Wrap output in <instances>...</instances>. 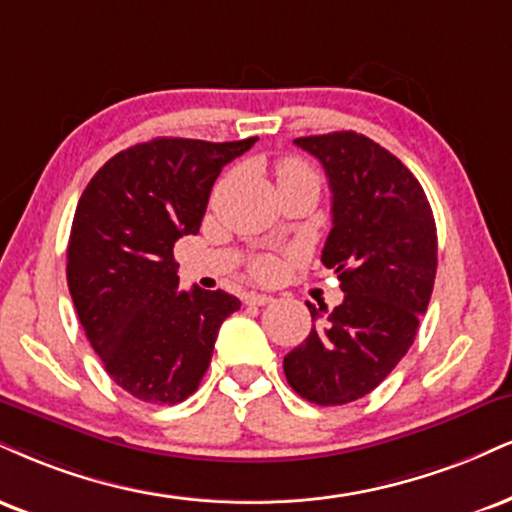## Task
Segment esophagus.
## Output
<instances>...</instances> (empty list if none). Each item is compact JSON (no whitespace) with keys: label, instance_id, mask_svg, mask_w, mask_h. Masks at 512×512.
Masks as SVG:
<instances>
[{"label":"esophagus","instance_id":"1","mask_svg":"<svg viewBox=\"0 0 512 512\" xmlns=\"http://www.w3.org/2000/svg\"><path fill=\"white\" fill-rule=\"evenodd\" d=\"M245 305H269L272 303V295L267 293H245Z\"/></svg>","mask_w":512,"mask_h":512}]
</instances>
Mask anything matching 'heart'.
I'll list each match as a JSON object with an SVG mask.
<instances>
[{
	"label": "heart",
	"mask_w": 512,
	"mask_h": 512,
	"mask_svg": "<svg viewBox=\"0 0 512 512\" xmlns=\"http://www.w3.org/2000/svg\"><path fill=\"white\" fill-rule=\"evenodd\" d=\"M298 174H310V169H307L305 164L295 162V159H286V162L276 169V181H281V178H286V176H298ZM281 269H283V262L274 255L257 257L255 264H252V274H255L260 281L279 279Z\"/></svg>",
	"instance_id": "heart-1"
}]
</instances>
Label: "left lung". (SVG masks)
I'll use <instances>...</instances> for the list:
<instances>
[{"instance_id": "obj_1", "label": "left lung", "mask_w": 512, "mask_h": 512, "mask_svg": "<svg viewBox=\"0 0 512 512\" xmlns=\"http://www.w3.org/2000/svg\"><path fill=\"white\" fill-rule=\"evenodd\" d=\"M295 145L317 157L329 178L322 262L346 295L283 357V372L310 403H353L377 389L415 341L436 279L434 214L408 166L367 135H307ZM307 307L317 322L324 305Z\"/></svg>"}]
</instances>
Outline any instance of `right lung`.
I'll use <instances>...</instances> for the list:
<instances>
[{
  "label": "right lung",
  "mask_w": 512,
  "mask_h": 512,
  "mask_svg": "<svg viewBox=\"0 0 512 512\" xmlns=\"http://www.w3.org/2000/svg\"><path fill=\"white\" fill-rule=\"evenodd\" d=\"M257 138H155L119 152L90 178L73 217L66 281L90 346L143 403L193 396L236 295L178 288L174 245L195 236L226 164Z\"/></svg>",
  "instance_id": "obj_1"
}]
</instances>
